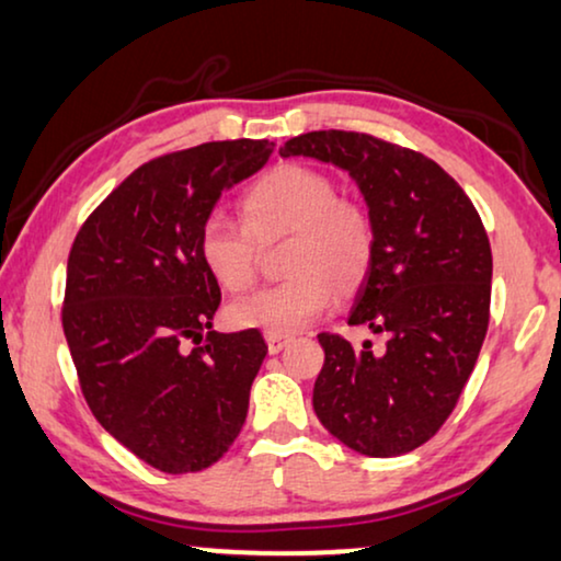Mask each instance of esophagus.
I'll return each instance as SVG.
<instances>
[{"instance_id": "1", "label": "esophagus", "mask_w": 561, "mask_h": 561, "mask_svg": "<svg viewBox=\"0 0 561 561\" xmlns=\"http://www.w3.org/2000/svg\"><path fill=\"white\" fill-rule=\"evenodd\" d=\"M265 343H267V353L275 355L290 343V337H286V334H265Z\"/></svg>"}]
</instances>
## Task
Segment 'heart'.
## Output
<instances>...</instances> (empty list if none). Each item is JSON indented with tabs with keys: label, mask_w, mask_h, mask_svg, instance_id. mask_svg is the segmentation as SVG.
<instances>
[{
	"label": "heart",
	"mask_w": 561,
	"mask_h": 561,
	"mask_svg": "<svg viewBox=\"0 0 561 561\" xmlns=\"http://www.w3.org/2000/svg\"><path fill=\"white\" fill-rule=\"evenodd\" d=\"M244 227L208 216L198 252L218 286L242 294L257 278V244L290 237L283 271L294 275L231 304L239 330L294 334L309 327L337 294H353L374 263V218L360 203L337 198V185L304 164H280L242 198Z\"/></svg>",
	"instance_id": "heart-1"
}]
</instances>
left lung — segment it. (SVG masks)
Instances as JSON below:
<instances>
[{
  "label": "left lung",
  "mask_w": 561,
  "mask_h": 561,
  "mask_svg": "<svg viewBox=\"0 0 561 561\" xmlns=\"http://www.w3.org/2000/svg\"><path fill=\"white\" fill-rule=\"evenodd\" d=\"M280 157L351 174L376 231L347 324L383 334L387 345L353 347L340 334H319V423L363 456L414 450L454 412L482 351L492 294L482 218L433 159L368 134L311 130L283 144Z\"/></svg>",
  "instance_id": "obj_1"
}]
</instances>
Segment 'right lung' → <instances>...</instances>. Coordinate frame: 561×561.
<instances>
[{"mask_svg":"<svg viewBox=\"0 0 561 561\" xmlns=\"http://www.w3.org/2000/svg\"><path fill=\"white\" fill-rule=\"evenodd\" d=\"M273 141H210L151 159L87 218L71 244L64 334L98 423L149 467L216 463L242 431L267 345L214 327L221 288L201 227L224 191L263 170ZM191 342L199 345L193 352Z\"/></svg>","mask_w":561,"mask_h":561,"instance_id":"obj_1","label":"right lung"}]
</instances>
